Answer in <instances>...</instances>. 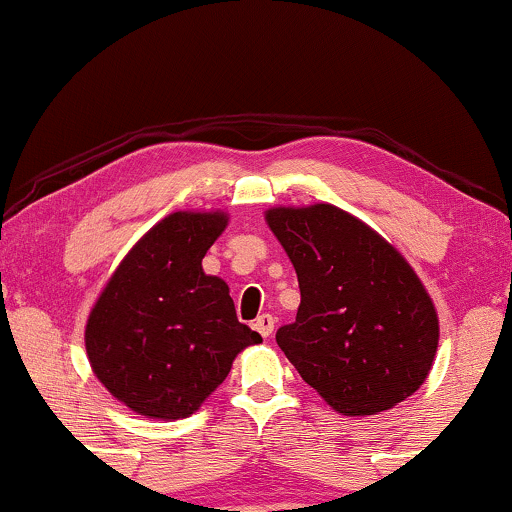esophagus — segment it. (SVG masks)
<instances>
[{
  "label": "esophagus",
  "instance_id": "1",
  "mask_svg": "<svg viewBox=\"0 0 512 512\" xmlns=\"http://www.w3.org/2000/svg\"><path fill=\"white\" fill-rule=\"evenodd\" d=\"M252 326H255V329L260 331V334H262L264 338L272 336V331H274V317H272V315H260V317L255 319V324H252Z\"/></svg>",
  "mask_w": 512,
  "mask_h": 512
}]
</instances>
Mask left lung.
Returning <instances> with one entry per match:
<instances>
[{
    "label": "left lung",
    "mask_w": 512,
    "mask_h": 512,
    "mask_svg": "<svg viewBox=\"0 0 512 512\" xmlns=\"http://www.w3.org/2000/svg\"><path fill=\"white\" fill-rule=\"evenodd\" d=\"M264 221L293 262L300 307L276 343L329 408L377 415L427 381L439 315L420 276L346 209L272 207Z\"/></svg>",
    "instance_id": "1"
}]
</instances>
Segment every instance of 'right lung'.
<instances>
[{
  "label": "right lung",
  "mask_w": 512,
  "mask_h": 512,
  "mask_svg": "<svg viewBox=\"0 0 512 512\" xmlns=\"http://www.w3.org/2000/svg\"><path fill=\"white\" fill-rule=\"evenodd\" d=\"M229 214L171 212L109 276L85 324V353L100 384L150 420H183L229 377L233 360L262 343L238 322L229 286L202 257Z\"/></svg>",
  "instance_id": "1"
}]
</instances>
